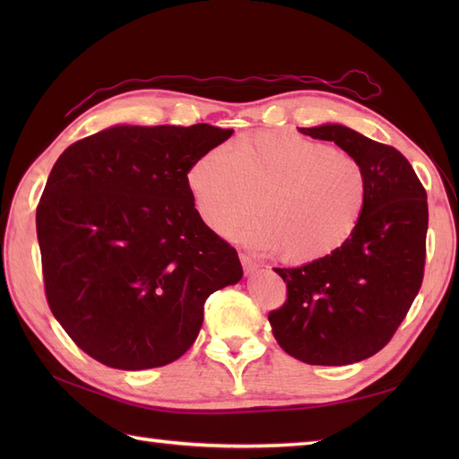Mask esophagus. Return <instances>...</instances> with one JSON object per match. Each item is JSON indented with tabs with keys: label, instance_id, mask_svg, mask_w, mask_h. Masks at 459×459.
<instances>
[{
	"label": "esophagus",
	"instance_id": "obj_1",
	"mask_svg": "<svg viewBox=\"0 0 459 459\" xmlns=\"http://www.w3.org/2000/svg\"><path fill=\"white\" fill-rule=\"evenodd\" d=\"M240 262H242V268H245L247 274H255V272L260 268V262L255 256L245 255V252L240 255Z\"/></svg>",
	"mask_w": 459,
	"mask_h": 459
}]
</instances>
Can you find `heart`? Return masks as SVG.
<instances>
[{
	"label": "heart",
	"mask_w": 459,
	"mask_h": 459,
	"mask_svg": "<svg viewBox=\"0 0 459 459\" xmlns=\"http://www.w3.org/2000/svg\"><path fill=\"white\" fill-rule=\"evenodd\" d=\"M187 187L201 221L229 237L242 232L252 245L276 248L286 262L329 258L353 238L367 207L363 165L343 150L286 130H258L235 150H207L187 169Z\"/></svg>",
	"instance_id": "1"
}]
</instances>
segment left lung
I'll return each instance as SVG.
<instances>
[{"instance_id": "left-lung-1", "label": "left lung", "mask_w": 459, "mask_h": 459, "mask_svg": "<svg viewBox=\"0 0 459 459\" xmlns=\"http://www.w3.org/2000/svg\"><path fill=\"white\" fill-rule=\"evenodd\" d=\"M335 142L363 165L367 207L353 238L329 258L274 268L286 301L268 314L278 345L307 365H351L396 333L422 286L428 201L412 165L393 145L339 124L299 128Z\"/></svg>"}]
</instances>
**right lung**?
<instances>
[{
    "label": "right lung",
    "mask_w": 459,
    "mask_h": 459,
    "mask_svg": "<svg viewBox=\"0 0 459 459\" xmlns=\"http://www.w3.org/2000/svg\"><path fill=\"white\" fill-rule=\"evenodd\" d=\"M232 130L114 126L61 153L37 204L45 296L99 363L140 370L178 360L204 301L242 278L237 250L199 217L187 169Z\"/></svg>",
    "instance_id": "obj_1"
}]
</instances>
